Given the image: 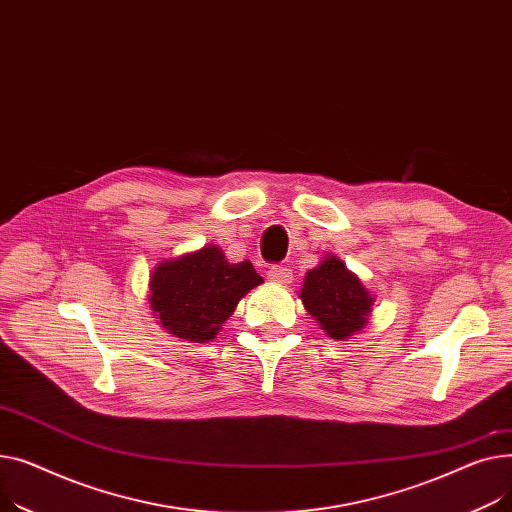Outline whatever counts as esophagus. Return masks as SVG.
<instances>
[{
  "instance_id": "34e87169",
  "label": "esophagus",
  "mask_w": 512,
  "mask_h": 512,
  "mask_svg": "<svg viewBox=\"0 0 512 512\" xmlns=\"http://www.w3.org/2000/svg\"><path fill=\"white\" fill-rule=\"evenodd\" d=\"M268 279L273 283H279V285H287V283H291L293 273H291V268L279 264V266H273L268 270Z\"/></svg>"
}]
</instances>
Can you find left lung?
I'll list each match as a JSON object with an SVG mask.
<instances>
[{
	"instance_id": "8db88e82",
	"label": "left lung",
	"mask_w": 512,
	"mask_h": 512,
	"mask_svg": "<svg viewBox=\"0 0 512 512\" xmlns=\"http://www.w3.org/2000/svg\"><path fill=\"white\" fill-rule=\"evenodd\" d=\"M299 299L324 333L337 341L362 333L374 306V295L335 254H324L308 270Z\"/></svg>"
}]
</instances>
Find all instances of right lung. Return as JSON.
I'll return each mask as SVG.
<instances>
[{
	"instance_id": "1",
	"label": "right lung",
	"mask_w": 512,
	"mask_h": 512,
	"mask_svg": "<svg viewBox=\"0 0 512 512\" xmlns=\"http://www.w3.org/2000/svg\"><path fill=\"white\" fill-rule=\"evenodd\" d=\"M264 279L250 260L229 262L223 250H200L161 260L148 281V302L161 328L190 343L213 341L225 320Z\"/></svg>"
}]
</instances>
